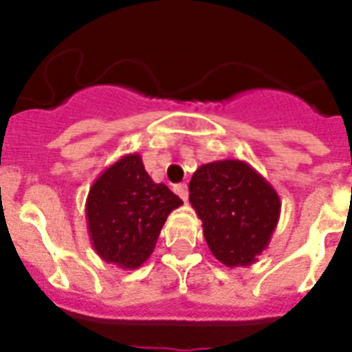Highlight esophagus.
Wrapping results in <instances>:
<instances>
[{
  "label": "esophagus",
  "mask_w": 352,
  "mask_h": 352,
  "mask_svg": "<svg viewBox=\"0 0 352 352\" xmlns=\"http://www.w3.org/2000/svg\"><path fill=\"white\" fill-rule=\"evenodd\" d=\"M174 192H176V194H178L183 201H186V199H188V186H186L185 183L174 186Z\"/></svg>",
  "instance_id": "obj_1"
}]
</instances>
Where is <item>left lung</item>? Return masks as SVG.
<instances>
[{"label":"left lung","mask_w":352,"mask_h":352,"mask_svg":"<svg viewBox=\"0 0 352 352\" xmlns=\"http://www.w3.org/2000/svg\"><path fill=\"white\" fill-rule=\"evenodd\" d=\"M188 190L211 254L229 268L256 263L280 219L275 188L250 164L227 158L199 167Z\"/></svg>","instance_id":"left-lung-1"}]
</instances>
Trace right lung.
I'll list each match as a JSON object with an SVG mask.
<instances>
[{
	"label": "right lung",
	"instance_id": "obj_1",
	"mask_svg": "<svg viewBox=\"0 0 352 352\" xmlns=\"http://www.w3.org/2000/svg\"><path fill=\"white\" fill-rule=\"evenodd\" d=\"M182 199L146 173L141 155L129 153L95 179L86 199L89 241L105 263L138 270L153 254L158 234Z\"/></svg>",
	"mask_w": 352,
	"mask_h": 352
}]
</instances>
